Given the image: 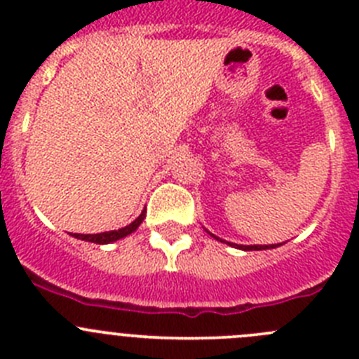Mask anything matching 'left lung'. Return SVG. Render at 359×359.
<instances>
[{
    "label": "left lung",
    "instance_id": "8db88e82",
    "mask_svg": "<svg viewBox=\"0 0 359 359\" xmlns=\"http://www.w3.org/2000/svg\"><path fill=\"white\" fill-rule=\"evenodd\" d=\"M215 237V236H214ZM215 239L219 241V237H215ZM224 243V241H223ZM230 244V243H228ZM231 246H236V248H239V250H244V252H250V250H269V248H277L278 244H266V246H261V244H253V246H244V244H231Z\"/></svg>",
    "mask_w": 359,
    "mask_h": 359
}]
</instances>
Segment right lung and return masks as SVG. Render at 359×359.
Segmentation results:
<instances>
[{
    "mask_svg": "<svg viewBox=\"0 0 359 359\" xmlns=\"http://www.w3.org/2000/svg\"><path fill=\"white\" fill-rule=\"evenodd\" d=\"M144 219H145V210L142 212V214L138 215V217H136L131 224L120 228V230L102 231V233H73V237H77V239H82V241H88V243H95V244L115 243V241H118V239H122V237H126V236H129V233H133V231H135L136 228L140 226Z\"/></svg>",
    "mask_w": 359,
    "mask_h": 359,
    "instance_id": "add662e5",
    "label": "right lung"
}]
</instances>
